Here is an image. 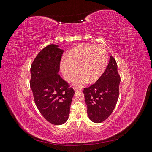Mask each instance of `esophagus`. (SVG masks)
<instances>
[{
	"label": "esophagus",
	"instance_id": "esophagus-1",
	"mask_svg": "<svg viewBox=\"0 0 152 152\" xmlns=\"http://www.w3.org/2000/svg\"><path fill=\"white\" fill-rule=\"evenodd\" d=\"M80 90H81V89L77 88V87H75V88H74V91H75V92H77V91H80Z\"/></svg>",
	"mask_w": 152,
	"mask_h": 152
}]
</instances>
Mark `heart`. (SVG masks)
<instances>
[{
  "label": "heart",
  "mask_w": 152,
  "mask_h": 152,
  "mask_svg": "<svg viewBox=\"0 0 152 152\" xmlns=\"http://www.w3.org/2000/svg\"><path fill=\"white\" fill-rule=\"evenodd\" d=\"M108 61V54L104 45L82 44L69 50L65 61L60 63V70L68 82L74 80L79 72L81 75L75 85L80 87L88 81L91 84L97 82L107 68Z\"/></svg>",
  "instance_id": "b5f03b06"
}]
</instances>
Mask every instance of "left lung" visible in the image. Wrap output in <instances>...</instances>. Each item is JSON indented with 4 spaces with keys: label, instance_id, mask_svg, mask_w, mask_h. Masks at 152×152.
I'll return each instance as SVG.
<instances>
[{
    "label": "left lung",
    "instance_id": "left-lung-1",
    "mask_svg": "<svg viewBox=\"0 0 152 152\" xmlns=\"http://www.w3.org/2000/svg\"><path fill=\"white\" fill-rule=\"evenodd\" d=\"M120 82L116 61L111 56L103 75L83 91L87 115L91 121L101 123L111 115L118 99Z\"/></svg>",
    "mask_w": 152,
    "mask_h": 152
}]
</instances>
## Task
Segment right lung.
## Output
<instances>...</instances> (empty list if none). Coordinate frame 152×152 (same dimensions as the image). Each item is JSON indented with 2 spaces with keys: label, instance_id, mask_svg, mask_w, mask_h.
<instances>
[{
  "label": "right lung",
  "instance_id": "1",
  "mask_svg": "<svg viewBox=\"0 0 152 152\" xmlns=\"http://www.w3.org/2000/svg\"><path fill=\"white\" fill-rule=\"evenodd\" d=\"M63 50L50 44L37 54L30 68V87L42 115L54 125L68 118L75 92L58 74Z\"/></svg>",
  "mask_w": 152,
  "mask_h": 152
}]
</instances>
